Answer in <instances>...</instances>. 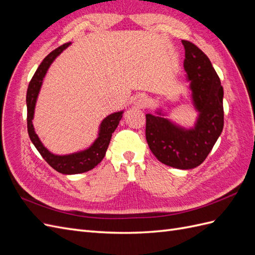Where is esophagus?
<instances>
[{
    "instance_id": "esophagus-1",
    "label": "esophagus",
    "mask_w": 255,
    "mask_h": 255,
    "mask_svg": "<svg viewBox=\"0 0 255 255\" xmlns=\"http://www.w3.org/2000/svg\"><path fill=\"white\" fill-rule=\"evenodd\" d=\"M149 99L145 95L140 94V95H137L134 100H133V103L134 105H136L137 107H140V109H143L146 105H149Z\"/></svg>"
}]
</instances>
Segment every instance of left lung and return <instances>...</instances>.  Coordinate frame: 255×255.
Returning a JSON list of instances; mask_svg holds the SVG:
<instances>
[{
	"mask_svg": "<svg viewBox=\"0 0 255 255\" xmlns=\"http://www.w3.org/2000/svg\"><path fill=\"white\" fill-rule=\"evenodd\" d=\"M184 69L190 83L192 104L199 113L195 127L186 128L165 118L161 110L145 115V138L161 163L177 169L201 165L223 128V88L211 60L197 45L182 40Z\"/></svg>",
	"mask_w": 255,
	"mask_h": 255,
	"instance_id": "obj_1",
	"label": "left lung"
}]
</instances>
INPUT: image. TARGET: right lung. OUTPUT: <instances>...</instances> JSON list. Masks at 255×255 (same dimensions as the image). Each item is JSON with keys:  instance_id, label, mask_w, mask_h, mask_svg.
<instances>
[{"instance_id": "right-lung-1", "label": "right lung", "mask_w": 255, "mask_h": 255, "mask_svg": "<svg viewBox=\"0 0 255 255\" xmlns=\"http://www.w3.org/2000/svg\"><path fill=\"white\" fill-rule=\"evenodd\" d=\"M71 42H68L61 45L51 52L49 55L45 57L40 66L38 67L34 76L28 84V88L26 92V106H27V132L30 140L36 146V149L41 154L44 160L56 171L63 174H78L83 173L94 169L101 160L104 158L105 153L109 144L111 142V138L115 129L117 128L119 122L122 118L123 111L114 113L107 116L106 118L100 125L98 138L94 141L89 148L83 151H79L67 155H56L50 152L42 144L39 137L36 134L35 128L33 126L35 106L37 102L38 95L42 85V81L51 64L54 61L59 54L63 52L66 48L70 45Z\"/></svg>"}]
</instances>
